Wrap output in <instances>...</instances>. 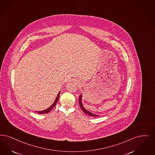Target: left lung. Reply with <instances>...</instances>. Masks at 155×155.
I'll return each mask as SVG.
<instances>
[{
  "label": "left lung",
  "mask_w": 155,
  "mask_h": 155,
  "mask_svg": "<svg viewBox=\"0 0 155 155\" xmlns=\"http://www.w3.org/2000/svg\"><path fill=\"white\" fill-rule=\"evenodd\" d=\"M79 104H80L81 108L82 109V111L84 112V113H85V114H87V115H89V116L93 117H98V115H95V114H94L91 113V112L87 111V110L84 108V105H83L82 103V96H81V95L80 96V97H79Z\"/></svg>",
  "instance_id": "left-lung-1"
}]
</instances>
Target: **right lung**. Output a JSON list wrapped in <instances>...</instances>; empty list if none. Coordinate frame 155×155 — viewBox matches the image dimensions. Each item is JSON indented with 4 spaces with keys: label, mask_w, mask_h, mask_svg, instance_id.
Wrapping results in <instances>:
<instances>
[{
    "label": "right lung",
    "mask_w": 155,
    "mask_h": 155,
    "mask_svg": "<svg viewBox=\"0 0 155 155\" xmlns=\"http://www.w3.org/2000/svg\"><path fill=\"white\" fill-rule=\"evenodd\" d=\"M59 94H60V92H59V93H58V96H57V97H56L55 101H54V103H53V104L51 105V107H50L48 108H47V109H46V110H44V111H41L36 112H38V114H46V113H48V112L51 111L52 110V108H53L55 106L56 104V103H57V102H58V100H59Z\"/></svg>",
    "instance_id": "1"
}]
</instances>
